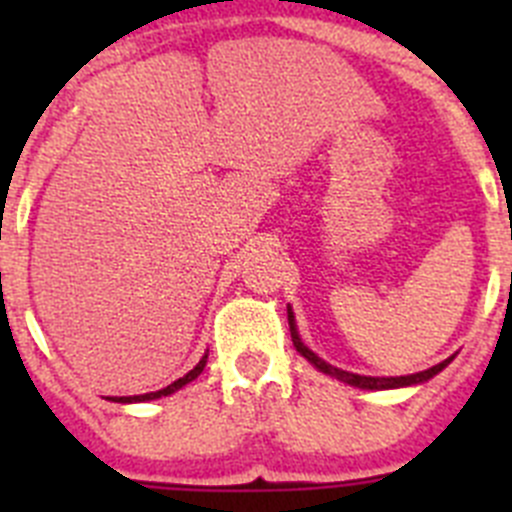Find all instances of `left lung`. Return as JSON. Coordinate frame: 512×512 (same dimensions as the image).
<instances>
[{"instance_id": "8db88e82", "label": "left lung", "mask_w": 512, "mask_h": 512, "mask_svg": "<svg viewBox=\"0 0 512 512\" xmlns=\"http://www.w3.org/2000/svg\"><path fill=\"white\" fill-rule=\"evenodd\" d=\"M287 318H289V333H292V343H295V348L300 351L302 356H305L307 361H310L315 369H320L323 374H330V377L341 379V382L351 384V387H359V390H397V387H410V384H423L428 382L431 377H436L441 369H446V366L451 364V359L441 361V364L431 366V369H425V372H418V374H408V377H361V374H354V372H343V369H336V366H330L328 361L320 359L318 354H312L310 348L302 343L300 333H297V325H295V315H292V310L287 307Z\"/></svg>"}]
</instances>
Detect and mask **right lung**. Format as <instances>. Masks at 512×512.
<instances>
[{
	"instance_id": "1",
	"label": "right lung",
	"mask_w": 512,
	"mask_h": 512,
	"mask_svg": "<svg viewBox=\"0 0 512 512\" xmlns=\"http://www.w3.org/2000/svg\"><path fill=\"white\" fill-rule=\"evenodd\" d=\"M205 364H207V354L202 356L200 359V364L194 366L192 372L189 374H184L182 379H176V382H171L169 387H164V390H158V392H146V395H133V397H120V400L117 402H148V400H156V397H166V395H174L176 390H182L184 384H189L192 382V379H197L202 374V369H205Z\"/></svg>"
}]
</instances>
